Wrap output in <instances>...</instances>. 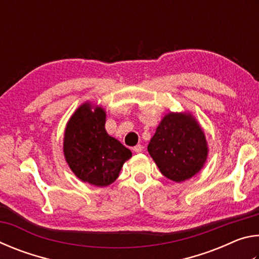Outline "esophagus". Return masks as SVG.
Here are the masks:
<instances>
[{"mask_svg":"<svg viewBox=\"0 0 259 259\" xmlns=\"http://www.w3.org/2000/svg\"><path fill=\"white\" fill-rule=\"evenodd\" d=\"M133 151L135 152V153H140L143 151V146L142 145H136L134 148H133Z\"/></svg>","mask_w":259,"mask_h":259,"instance_id":"obj_1","label":"esophagus"}]
</instances>
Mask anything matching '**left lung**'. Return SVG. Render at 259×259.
I'll list each match as a JSON object with an SVG mask.
<instances>
[{
    "label": "left lung",
    "instance_id": "8db88e82",
    "mask_svg": "<svg viewBox=\"0 0 259 259\" xmlns=\"http://www.w3.org/2000/svg\"><path fill=\"white\" fill-rule=\"evenodd\" d=\"M147 150L161 174L176 183L195 176L209 154L202 126L190 112L165 114Z\"/></svg>",
    "mask_w": 259,
    "mask_h": 259
}]
</instances>
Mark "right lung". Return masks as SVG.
I'll return each instance as SVG.
<instances>
[{
	"mask_svg": "<svg viewBox=\"0 0 259 259\" xmlns=\"http://www.w3.org/2000/svg\"><path fill=\"white\" fill-rule=\"evenodd\" d=\"M106 111L85 102L72 114L64 133L63 151L69 169L84 183L104 187L119 177L133 153L105 129Z\"/></svg>",
	"mask_w": 259,
	"mask_h": 259,
	"instance_id": "right-lung-1",
	"label": "right lung"
}]
</instances>
